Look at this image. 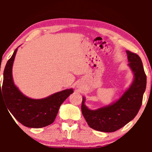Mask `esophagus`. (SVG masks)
I'll return each instance as SVG.
<instances>
[{
    "label": "esophagus",
    "instance_id": "obj_1",
    "mask_svg": "<svg viewBox=\"0 0 152 152\" xmlns=\"http://www.w3.org/2000/svg\"><path fill=\"white\" fill-rule=\"evenodd\" d=\"M80 86V85H79V86Z\"/></svg>",
    "mask_w": 152,
    "mask_h": 152
}]
</instances>
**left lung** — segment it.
Instances as JSON below:
<instances>
[{
    "mask_svg": "<svg viewBox=\"0 0 152 152\" xmlns=\"http://www.w3.org/2000/svg\"><path fill=\"white\" fill-rule=\"evenodd\" d=\"M128 65L134 74V79L120 99L113 104L96 110H90L82 98V115L90 127L102 132H114L133 119L140 110L147 78L141 58L137 54L126 51Z\"/></svg>",
    "mask_w": 152,
    "mask_h": 152,
    "instance_id": "8db88e82",
    "label": "left lung"
}]
</instances>
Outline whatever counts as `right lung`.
I'll return each instance as SVG.
<instances>
[{"label": "right lung", "mask_w": 152, "mask_h": 152, "mask_svg": "<svg viewBox=\"0 0 152 152\" xmlns=\"http://www.w3.org/2000/svg\"><path fill=\"white\" fill-rule=\"evenodd\" d=\"M17 51V48L5 66L2 86L0 84V96L4 98L10 113L22 125L31 128L44 127L54 121L59 108L72 94L73 89L64 90L42 99H32L25 96L14 84L12 76Z\"/></svg>", "instance_id": "right-lung-1"}]
</instances>
